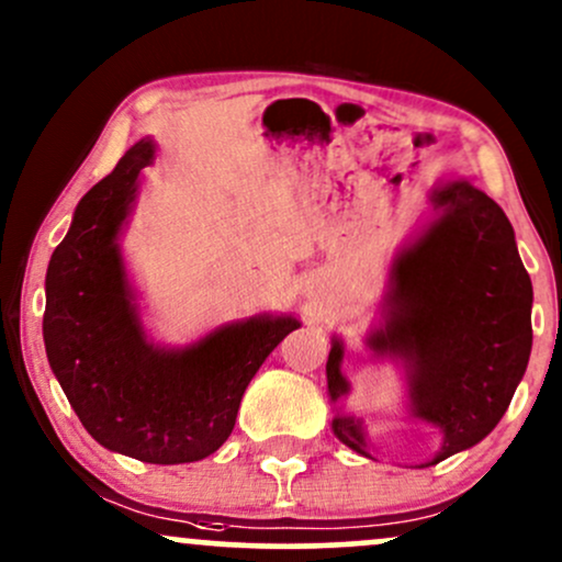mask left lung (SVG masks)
Instances as JSON below:
<instances>
[{"label":"left lung","instance_id":"8db88e82","mask_svg":"<svg viewBox=\"0 0 562 562\" xmlns=\"http://www.w3.org/2000/svg\"><path fill=\"white\" fill-rule=\"evenodd\" d=\"M434 218L393 259L380 322L364 338L402 367L406 415L434 425L441 449L423 468L483 441L507 412L531 357L533 288L505 211L468 179L430 190ZM333 335L327 393L333 434L370 457L364 423L344 412L351 391Z\"/></svg>","mask_w":562,"mask_h":562}]
</instances>
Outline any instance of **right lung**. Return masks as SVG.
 Segmentation results:
<instances>
[{
	"label": "right lung",
	"mask_w": 562,
	"mask_h": 562,
	"mask_svg": "<svg viewBox=\"0 0 562 562\" xmlns=\"http://www.w3.org/2000/svg\"><path fill=\"white\" fill-rule=\"evenodd\" d=\"M153 160L156 142L139 139L79 200L47 267L42 330L57 383L97 443L182 465L227 441L248 383L301 322L256 314L182 348L147 338L119 240Z\"/></svg>",
	"instance_id": "right-lung-1"
}]
</instances>
